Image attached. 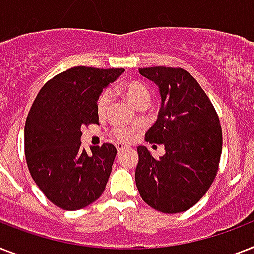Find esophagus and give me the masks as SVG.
Masks as SVG:
<instances>
[{
    "label": "esophagus",
    "mask_w": 254,
    "mask_h": 254,
    "mask_svg": "<svg viewBox=\"0 0 254 254\" xmlns=\"http://www.w3.org/2000/svg\"><path fill=\"white\" fill-rule=\"evenodd\" d=\"M127 146V145H124V143H117L116 145V148H117V151H123V150H125Z\"/></svg>",
    "instance_id": "esophagus-1"
}]
</instances>
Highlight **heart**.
I'll list each match as a JSON object with an SVG mask.
<instances>
[{"instance_id": "heart-1", "label": "heart", "mask_w": 254, "mask_h": 254, "mask_svg": "<svg viewBox=\"0 0 254 254\" xmlns=\"http://www.w3.org/2000/svg\"><path fill=\"white\" fill-rule=\"evenodd\" d=\"M123 94L125 95V98L135 107H139L141 104H148L150 102V91L146 87L145 84L137 80H131L127 82L123 86ZM109 102H111V92L109 90H103L99 94L98 99H96V113L102 117L107 113V109L109 107ZM112 134L119 139V141H129L133 135V131L129 127H116L112 130Z\"/></svg>"}]
</instances>
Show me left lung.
Segmentation results:
<instances>
[{"instance_id":"8db88e82","label":"left lung","mask_w":254,"mask_h":254,"mask_svg":"<svg viewBox=\"0 0 254 254\" xmlns=\"http://www.w3.org/2000/svg\"><path fill=\"white\" fill-rule=\"evenodd\" d=\"M159 86L162 106L146 142L163 143L166 154L155 159L138 146L135 170L142 199L152 209L176 214L190 209L206 194L219 168L222 127L198 82L181 67L139 69Z\"/></svg>"}]
</instances>
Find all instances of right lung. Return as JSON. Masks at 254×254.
Returning <instances> with one entry per match:
<instances>
[{
    "mask_svg": "<svg viewBox=\"0 0 254 254\" xmlns=\"http://www.w3.org/2000/svg\"><path fill=\"white\" fill-rule=\"evenodd\" d=\"M124 69L75 66L41 87L24 125L30 174L53 205L83 209L103 194L117 150L112 143L82 147L80 129L99 124L96 99Z\"/></svg>",
    "mask_w": 254,
    "mask_h": 254,
    "instance_id": "1",
    "label": "right lung"
}]
</instances>
